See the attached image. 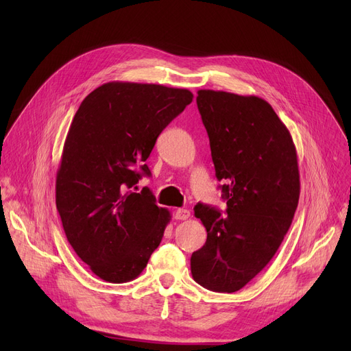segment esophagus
I'll return each instance as SVG.
<instances>
[{"mask_svg": "<svg viewBox=\"0 0 351 351\" xmlns=\"http://www.w3.org/2000/svg\"><path fill=\"white\" fill-rule=\"evenodd\" d=\"M191 216V212L188 209H176L175 210V219L178 220H186Z\"/></svg>", "mask_w": 351, "mask_h": 351, "instance_id": "esophagus-1", "label": "esophagus"}]
</instances>
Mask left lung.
I'll use <instances>...</instances> for the list:
<instances>
[{
    "mask_svg": "<svg viewBox=\"0 0 351 351\" xmlns=\"http://www.w3.org/2000/svg\"><path fill=\"white\" fill-rule=\"evenodd\" d=\"M196 104L228 216L195 206L208 239L192 253L191 271L200 286L233 293L265 269L291 225L300 196L296 146L259 97L199 89Z\"/></svg>",
    "mask_w": 351,
    "mask_h": 351,
    "instance_id": "8db88e82",
    "label": "left lung"
}]
</instances>
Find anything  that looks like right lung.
<instances>
[{
    "instance_id": "obj_1",
    "label": "right lung",
    "mask_w": 351,
    "mask_h": 351,
    "mask_svg": "<svg viewBox=\"0 0 351 351\" xmlns=\"http://www.w3.org/2000/svg\"><path fill=\"white\" fill-rule=\"evenodd\" d=\"M192 99L183 88L106 82L82 101L71 122L55 202L69 245L105 282L136 279L171 222L149 189L132 188L151 175L143 162L159 134Z\"/></svg>"
}]
</instances>
